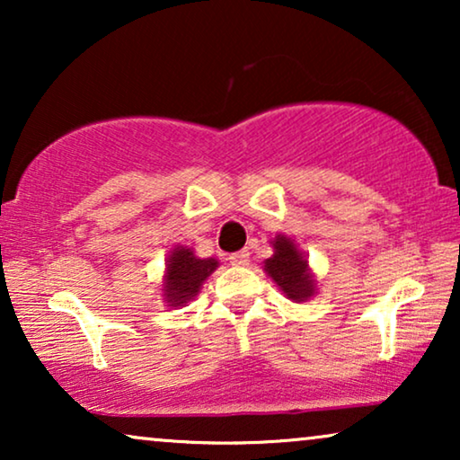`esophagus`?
Returning <instances> with one entry per match:
<instances>
[{
	"label": "esophagus",
	"instance_id": "34e87169",
	"mask_svg": "<svg viewBox=\"0 0 460 460\" xmlns=\"http://www.w3.org/2000/svg\"><path fill=\"white\" fill-rule=\"evenodd\" d=\"M230 263L232 266H249V251H238V253H232L230 255Z\"/></svg>",
	"mask_w": 460,
	"mask_h": 460
}]
</instances>
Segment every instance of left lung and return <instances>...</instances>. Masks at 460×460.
<instances>
[{
    "label": "left lung",
    "mask_w": 460,
    "mask_h": 460,
    "mask_svg": "<svg viewBox=\"0 0 460 460\" xmlns=\"http://www.w3.org/2000/svg\"><path fill=\"white\" fill-rule=\"evenodd\" d=\"M270 244H272L274 255L263 261V272L272 279L287 299L295 301V304H304V301L312 299L318 291V280L295 238L276 234Z\"/></svg>",
    "instance_id": "8db88e82"
}]
</instances>
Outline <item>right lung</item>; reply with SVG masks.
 Segmentation results:
<instances>
[{
  "mask_svg": "<svg viewBox=\"0 0 460 460\" xmlns=\"http://www.w3.org/2000/svg\"><path fill=\"white\" fill-rule=\"evenodd\" d=\"M219 268L216 257H199L192 247L175 244L165 260L161 295L169 307H181L197 297L203 282Z\"/></svg>",
  "mask_w": 460,
  "mask_h": 460,
  "instance_id": "right-lung-1",
  "label": "right lung"
}]
</instances>
